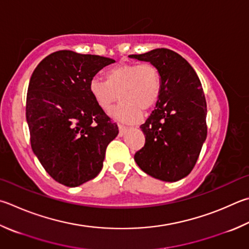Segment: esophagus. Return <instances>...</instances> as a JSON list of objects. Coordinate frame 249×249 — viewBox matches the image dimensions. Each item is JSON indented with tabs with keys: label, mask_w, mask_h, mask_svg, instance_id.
Here are the masks:
<instances>
[{
	"label": "esophagus",
	"mask_w": 249,
	"mask_h": 249,
	"mask_svg": "<svg viewBox=\"0 0 249 249\" xmlns=\"http://www.w3.org/2000/svg\"><path fill=\"white\" fill-rule=\"evenodd\" d=\"M119 129H120V136H123L125 132H127L128 127H126V126L122 125V124H119Z\"/></svg>",
	"instance_id": "34e87169"
}]
</instances>
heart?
I'll return each instance as SVG.
<instances>
[{
  "label": "heart",
  "instance_id": "heart-1",
  "mask_svg": "<svg viewBox=\"0 0 249 249\" xmlns=\"http://www.w3.org/2000/svg\"><path fill=\"white\" fill-rule=\"evenodd\" d=\"M161 89L160 70L152 63H121L105 71V80L93 78L89 84L90 94L103 112H110L121 99L113 114L127 123L138 121L142 111L156 107Z\"/></svg>",
  "mask_w": 249,
  "mask_h": 249
}]
</instances>
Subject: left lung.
Returning <instances> with one entry per match:
<instances>
[{
	"label": "left lung",
	"mask_w": 249,
	"mask_h": 249,
	"mask_svg": "<svg viewBox=\"0 0 249 249\" xmlns=\"http://www.w3.org/2000/svg\"><path fill=\"white\" fill-rule=\"evenodd\" d=\"M132 58L160 70L162 89L156 109L144 124V146L134 159L152 178L176 182L191 173L207 137V103L191 64L169 49H155Z\"/></svg>",
	"instance_id": "8db88e82"
}]
</instances>
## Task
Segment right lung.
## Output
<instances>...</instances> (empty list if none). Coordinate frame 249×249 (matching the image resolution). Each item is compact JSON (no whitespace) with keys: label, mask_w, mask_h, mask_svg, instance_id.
<instances>
[{"label":"right lung","mask_w":249,"mask_h":249,"mask_svg":"<svg viewBox=\"0 0 249 249\" xmlns=\"http://www.w3.org/2000/svg\"><path fill=\"white\" fill-rule=\"evenodd\" d=\"M114 62L61 50L44 57L31 75L26 101L31 148L47 173L65 186L96 178L107 144L119 134L89 91L94 75Z\"/></svg>","instance_id":"right-lung-1"}]
</instances>
